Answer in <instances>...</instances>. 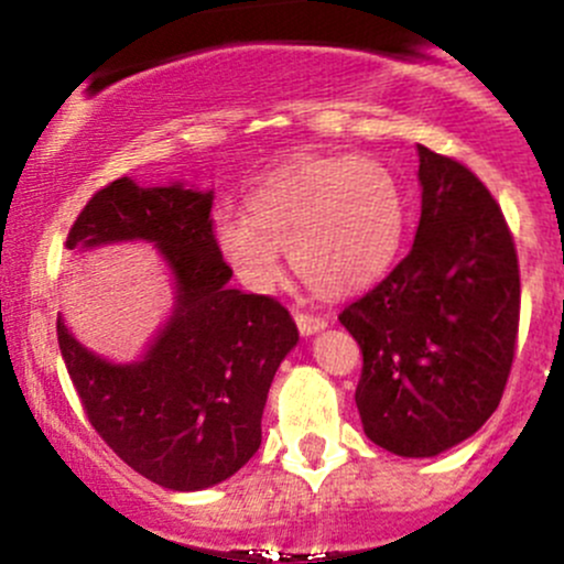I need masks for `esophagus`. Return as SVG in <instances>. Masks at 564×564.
I'll use <instances>...</instances> for the list:
<instances>
[{
  "instance_id": "obj_1",
  "label": "esophagus",
  "mask_w": 564,
  "mask_h": 564,
  "mask_svg": "<svg viewBox=\"0 0 564 564\" xmlns=\"http://www.w3.org/2000/svg\"><path fill=\"white\" fill-rule=\"evenodd\" d=\"M294 322H297V329L303 335H314V333H318V329L327 327V318L314 316V314H303V311H297V314H294Z\"/></svg>"
}]
</instances>
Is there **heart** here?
<instances>
[{"label":"heart","instance_id":"1","mask_svg":"<svg viewBox=\"0 0 564 564\" xmlns=\"http://www.w3.org/2000/svg\"><path fill=\"white\" fill-rule=\"evenodd\" d=\"M403 193L377 158H308L281 169L248 198V215L224 213L215 242L248 289L281 275V248L311 292L344 297L377 281L403 237Z\"/></svg>","mask_w":564,"mask_h":564}]
</instances>
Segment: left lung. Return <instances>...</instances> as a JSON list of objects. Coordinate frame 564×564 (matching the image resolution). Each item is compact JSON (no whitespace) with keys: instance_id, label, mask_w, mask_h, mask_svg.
Listing matches in <instances>:
<instances>
[{"instance_id":"8db88e82","label":"left lung","mask_w":564,"mask_h":564,"mask_svg":"<svg viewBox=\"0 0 564 564\" xmlns=\"http://www.w3.org/2000/svg\"><path fill=\"white\" fill-rule=\"evenodd\" d=\"M412 250L346 305L360 344L355 401L373 445L431 458L469 440L502 401L519 338V256L502 209L464 163L417 144Z\"/></svg>"}]
</instances>
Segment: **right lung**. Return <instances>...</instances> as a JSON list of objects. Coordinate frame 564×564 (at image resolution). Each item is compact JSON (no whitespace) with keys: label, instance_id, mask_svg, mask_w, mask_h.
<instances>
[{"label":"right lung","instance_id":"right-lung-1","mask_svg":"<svg viewBox=\"0 0 564 564\" xmlns=\"http://www.w3.org/2000/svg\"><path fill=\"white\" fill-rule=\"evenodd\" d=\"M209 213L213 191L139 187L119 176L89 198L65 242L78 250L144 240L172 270V318L139 362L104 360L56 318L62 360L93 429L130 469L172 491L209 488L248 464L272 377L300 340L278 300L226 286L231 267Z\"/></svg>","mask_w":564,"mask_h":564}]
</instances>
